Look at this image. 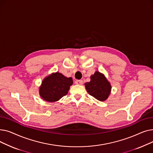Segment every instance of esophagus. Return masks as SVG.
<instances>
[{
  "mask_svg": "<svg viewBox=\"0 0 153 153\" xmlns=\"http://www.w3.org/2000/svg\"><path fill=\"white\" fill-rule=\"evenodd\" d=\"M76 84H78V85H82L83 84V81L82 80H76L75 81Z\"/></svg>",
  "mask_w": 153,
  "mask_h": 153,
  "instance_id": "1",
  "label": "esophagus"
}]
</instances>
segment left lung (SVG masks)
<instances>
[{
  "mask_svg": "<svg viewBox=\"0 0 153 153\" xmlns=\"http://www.w3.org/2000/svg\"><path fill=\"white\" fill-rule=\"evenodd\" d=\"M85 87L91 95L100 101L105 100L111 91V85L103 74L96 71L91 76V81L86 82Z\"/></svg>",
  "mask_w": 153,
  "mask_h": 153,
  "instance_id": "8db88e82",
  "label": "left lung"
}]
</instances>
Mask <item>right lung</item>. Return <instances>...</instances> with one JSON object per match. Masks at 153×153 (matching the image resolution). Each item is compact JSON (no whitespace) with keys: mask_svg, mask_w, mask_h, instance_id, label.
Instances as JSON below:
<instances>
[{"mask_svg":"<svg viewBox=\"0 0 153 153\" xmlns=\"http://www.w3.org/2000/svg\"><path fill=\"white\" fill-rule=\"evenodd\" d=\"M73 83L71 77L56 72L46 77L39 88V94L45 100L53 102L65 96Z\"/></svg>","mask_w":153,"mask_h":153,"instance_id":"1","label":"right lung"}]
</instances>
